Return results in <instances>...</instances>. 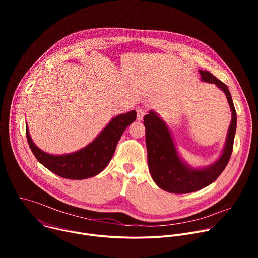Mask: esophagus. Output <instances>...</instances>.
I'll list each match as a JSON object with an SVG mask.
<instances>
[{"label":"esophagus","mask_w":258,"mask_h":258,"mask_svg":"<svg viewBox=\"0 0 258 258\" xmlns=\"http://www.w3.org/2000/svg\"><path fill=\"white\" fill-rule=\"evenodd\" d=\"M136 111H137V118H138V120H142L144 118L146 112H147L146 109L144 107H142V106H138L137 109H136Z\"/></svg>","instance_id":"34e87169"}]
</instances>
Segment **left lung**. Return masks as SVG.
Instances as JSON below:
<instances>
[{
	"mask_svg": "<svg viewBox=\"0 0 258 258\" xmlns=\"http://www.w3.org/2000/svg\"><path fill=\"white\" fill-rule=\"evenodd\" d=\"M201 80L216 85L224 91L232 110V122L229 128L224 153L212 165L203 169H192L177 155L174 143L165 123L150 111L144 117L148 166L153 180L162 190L174 194H187L199 191L212 183L224 171L231 158L237 126V113L228 86L217 80L209 71L199 70Z\"/></svg>",
	"mask_w": 258,
	"mask_h": 258,
	"instance_id": "1",
	"label": "left lung"
}]
</instances>
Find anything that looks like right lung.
Here are the masks:
<instances>
[{"mask_svg":"<svg viewBox=\"0 0 258 258\" xmlns=\"http://www.w3.org/2000/svg\"><path fill=\"white\" fill-rule=\"evenodd\" d=\"M137 118L135 110L114 117L84 149L66 155L43 152L32 142L27 125L26 138L35 158L55 174L69 179H84L100 173L111 160L124 130Z\"/></svg>","mask_w":258,"mask_h":258,"instance_id":"1","label":"right lung"}]
</instances>
